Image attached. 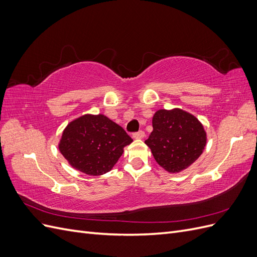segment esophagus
Segmentation results:
<instances>
[{"mask_svg":"<svg viewBox=\"0 0 257 257\" xmlns=\"http://www.w3.org/2000/svg\"><path fill=\"white\" fill-rule=\"evenodd\" d=\"M145 137V132L144 131H139L137 133L133 134V138L135 139H143Z\"/></svg>","mask_w":257,"mask_h":257,"instance_id":"1","label":"esophagus"}]
</instances>
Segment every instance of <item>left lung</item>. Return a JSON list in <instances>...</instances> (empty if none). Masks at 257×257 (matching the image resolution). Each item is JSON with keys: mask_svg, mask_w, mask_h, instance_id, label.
<instances>
[{"mask_svg": "<svg viewBox=\"0 0 257 257\" xmlns=\"http://www.w3.org/2000/svg\"><path fill=\"white\" fill-rule=\"evenodd\" d=\"M152 126L145 144L158 164L170 174L191 166L205 150L207 133L203 124L180 108L158 110L152 118Z\"/></svg>", "mask_w": 257, "mask_h": 257, "instance_id": "8db88e82", "label": "left lung"}]
</instances>
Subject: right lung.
Returning <instances> with one entry per match:
<instances>
[{
	"mask_svg": "<svg viewBox=\"0 0 257 257\" xmlns=\"http://www.w3.org/2000/svg\"><path fill=\"white\" fill-rule=\"evenodd\" d=\"M132 139L106 115L83 114L67 124L59 150L74 169L89 176L110 172Z\"/></svg>",
	"mask_w": 257,
	"mask_h": 257,
	"instance_id": "obj_1",
	"label": "right lung"
}]
</instances>
